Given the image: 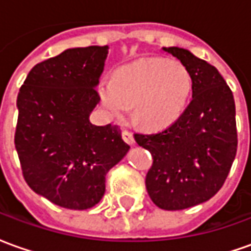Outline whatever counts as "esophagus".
Segmentation results:
<instances>
[{"label": "esophagus", "mask_w": 251, "mask_h": 251, "mask_svg": "<svg viewBox=\"0 0 251 251\" xmlns=\"http://www.w3.org/2000/svg\"><path fill=\"white\" fill-rule=\"evenodd\" d=\"M122 138H124V141H125L126 144H129V145H134V144H136V141H134V137H133V134H131L130 131H127V130L122 131Z\"/></svg>", "instance_id": "obj_1"}]
</instances>
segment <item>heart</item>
I'll return each instance as SVG.
<instances>
[{"label":"heart","instance_id":"heart-1","mask_svg":"<svg viewBox=\"0 0 251 251\" xmlns=\"http://www.w3.org/2000/svg\"><path fill=\"white\" fill-rule=\"evenodd\" d=\"M192 75L180 62L164 57H144L121 67L113 79L99 84L104 109L122 118L134 107V117L148 130L174 125L188 106Z\"/></svg>","mask_w":251,"mask_h":251}]
</instances>
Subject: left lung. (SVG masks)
I'll use <instances>...</instances> for the list:
<instances>
[{"mask_svg": "<svg viewBox=\"0 0 251 251\" xmlns=\"http://www.w3.org/2000/svg\"><path fill=\"white\" fill-rule=\"evenodd\" d=\"M163 50L191 72L192 100L174 125L134 138L152 153L145 179L151 199L176 211L204 203L222 188L237 154L235 103L215 67L184 48Z\"/></svg>", "mask_w": 251, "mask_h": 251, "instance_id": "obj_1", "label": "left lung"}]
</instances>
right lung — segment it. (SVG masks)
<instances>
[{
  "mask_svg": "<svg viewBox=\"0 0 251 251\" xmlns=\"http://www.w3.org/2000/svg\"><path fill=\"white\" fill-rule=\"evenodd\" d=\"M109 47L70 48L36 64L17 97L14 145L26 184L68 210L100 201L106 175L129 152L117 125L95 126Z\"/></svg>",
  "mask_w": 251,
  "mask_h": 251,
  "instance_id": "add662e5",
  "label": "right lung"
}]
</instances>
